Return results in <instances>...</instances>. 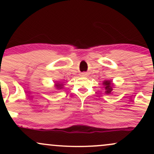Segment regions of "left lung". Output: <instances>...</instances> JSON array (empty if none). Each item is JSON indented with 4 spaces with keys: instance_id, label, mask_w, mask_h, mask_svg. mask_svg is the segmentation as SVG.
<instances>
[{
    "instance_id": "1",
    "label": "left lung",
    "mask_w": 154,
    "mask_h": 154,
    "mask_svg": "<svg viewBox=\"0 0 154 154\" xmlns=\"http://www.w3.org/2000/svg\"><path fill=\"white\" fill-rule=\"evenodd\" d=\"M103 85L105 86V90L106 91V93L107 94L111 93V92L112 91V90H113L112 83H111V81H109V80L105 81V82H103Z\"/></svg>"
}]
</instances>
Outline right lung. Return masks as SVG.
Returning a JSON list of instances; mask_svg holds the SVG:
<instances>
[{"label":"right lung","mask_w":154,"mask_h":154,"mask_svg":"<svg viewBox=\"0 0 154 154\" xmlns=\"http://www.w3.org/2000/svg\"><path fill=\"white\" fill-rule=\"evenodd\" d=\"M63 85L62 84H59V83H57V84H56V88H57V89H61V88H62L63 87Z\"/></svg>","instance_id":"right-lung-1"}]
</instances>
